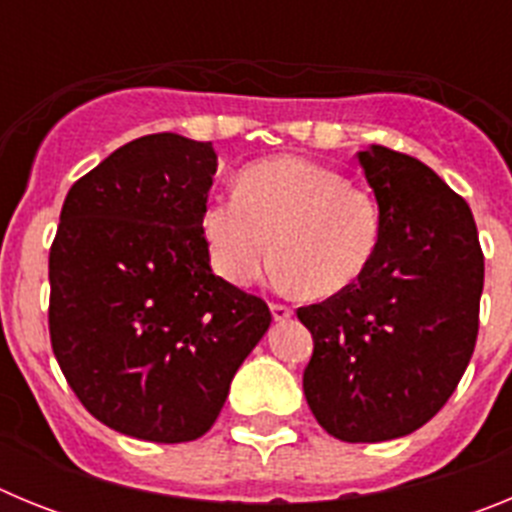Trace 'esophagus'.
Listing matches in <instances>:
<instances>
[{
    "label": "esophagus",
    "mask_w": 512,
    "mask_h": 512,
    "mask_svg": "<svg viewBox=\"0 0 512 512\" xmlns=\"http://www.w3.org/2000/svg\"><path fill=\"white\" fill-rule=\"evenodd\" d=\"M271 315H274V320H277V323H284V320L292 318V310H289L287 305H279V302H274V305H271Z\"/></svg>",
    "instance_id": "34e87169"
}]
</instances>
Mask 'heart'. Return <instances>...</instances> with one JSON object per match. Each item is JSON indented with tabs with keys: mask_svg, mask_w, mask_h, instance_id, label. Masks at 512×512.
<instances>
[{
	"mask_svg": "<svg viewBox=\"0 0 512 512\" xmlns=\"http://www.w3.org/2000/svg\"><path fill=\"white\" fill-rule=\"evenodd\" d=\"M202 230L225 282L256 284L274 251L287 287L330 297L354 287L377 259L382 210L341 171L279 156L248 166L238 192L212 197Z\"/></svg>",
	"mask_w": 512,
	"mask_h": 512,
	"instance_id": "obj_1",
	"label": "heart"
}]
</instances>
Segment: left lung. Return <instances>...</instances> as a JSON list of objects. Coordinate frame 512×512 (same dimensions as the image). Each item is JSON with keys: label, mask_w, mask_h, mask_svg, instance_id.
<instances>
[{"label": "left lung", "mask_w": 512, "mask_h": 512, "mask_svg": "<svg viewBox=\"0 0 512 512\" xmlns=\"http://www.w3.org/2000/svg\"><path fill=\"white\" fill-rule=\"evenodd\" d=\"M359 164L382 210V243L354 287L297 310L312 333L302 377L330 436H408L454 395L479 328L485 256L472 210L433 169L372 146Z\"/></svg>", "instance_id": "obj_1"}]
</instances>
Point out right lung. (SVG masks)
<instances>
[{"label":"right lung","mask_w":512,"mask_h":512,"mask_svg":"<svg viewBox=\"0 0 512 512\" xmlns=\"http://www.w3.org/2000/svg\"><path fill=\"white\" fill-rule=\"evenodd\" d=\"M212 143L143 135L69 189L48 259L51 346L81 405L153 443L205 436L271 312L210 266Z\"/></svg>","instance_id":"1"}]
</instances>
